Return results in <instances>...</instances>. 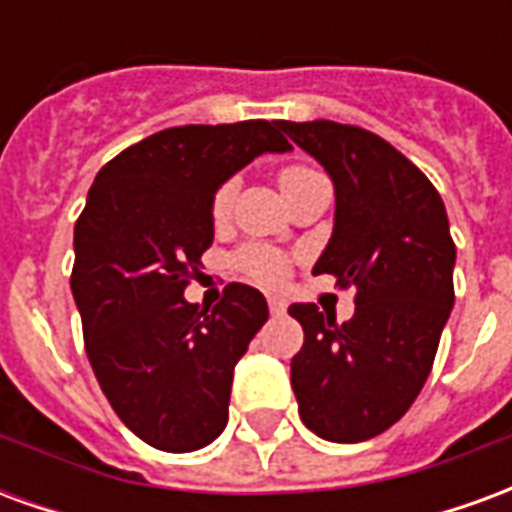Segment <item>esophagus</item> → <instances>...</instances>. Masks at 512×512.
<instances>
[{
    "label": "esophagus",
    "instance_id": "34e87169",
    "mask_svg": "<svg viewBox=\"0 0 512 512\" xmlns=\"http://www.w3.org/2000/svg\"><path fill=\"white\" fill-rule=\"evenodd\" d=\"M285 307H288V301L282 299V296H268V310H271V315H282Z\"/></svg>",
    "mask_w": 512,
    "mask_h": 512
}]
</instances>
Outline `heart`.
Segmentation results:
<instances>
[{
	"mask_svg": "<svg viewBox=\"0 0 512 512\" xmlns=\"http://www.w3.org/2000/svg\"><path fill=\"white\" fill-rule=\"evenodd\" d=\"M312 169L307 167H285L279 172V183L282 186H288L301 175H307ZM233 194H235V183L233 180H227L222 183L216 194H213L211 200V213L216 222H224L227 216H230V205H233ZM235 268L244 274L246 279H252V282H260V285H279L282 279L288 277V257L277 252V249H271V246H244L238 255H235Z\"/></svg>",
	"mask_w": 512,
	"mask_h": 512,
	"instance_id": "heart-1",
	"label": "heart"
}]
</instances>
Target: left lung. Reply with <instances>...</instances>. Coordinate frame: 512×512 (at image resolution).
Returning <instances> with one entry per match:
<instances>
[{"instance_id":"obj_1","label":"left lung","mask_w":512,"mask_h":512,"mask_svg":"<svg viewBox=\"0 0 512 512\" xmlns=\"http://www.w3.org/2000/svg\"><path fill=\"white\" fill-rule=\"evenodd\" d=\"M282 131L334 183V230L312 274L356 288L345 323L290 307L304 329L290 384L312 433L356 444L392 428L428 381L455 301L450 222L433 183L381 136L332 120Z\"/></svg>"}]
</instances>
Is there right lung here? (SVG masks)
I'll list each match as a JSON object with an SVG mask.
<instances>
[{
  "label": "right lung",
  "instance_id": "add662e5",
  "mask_svg": "<svg viewBox=\"0 0 512 512\" xmlns=\"http://www.w3.org/2000/svg\"><path fill=\"white\" fill-rule=\"evenodd\" d=\"M279 128L147 136L95 175L76 222L71 290L87 359L117 417L156 450H200L222 433L235 365L268 321L263 293L241 282L213 310L183 290L213 244V194L257 156L290 150Z\"/></svg>",
  "mask_w": 512,
  "mask_h": 512
}]
</instances>
